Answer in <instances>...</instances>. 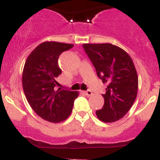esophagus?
<instances>
[{"instance_id": "34e87169", "label": "esophagus", "mask_w": 160, "mask_h": 160, "mask_svg": "<svg viewBox=\"0 0 160 160\" xmlns=\"http://www.w3.org/2000/svg\"><path fill=\"white\" fill-rule=\"evenodd\" d=\"M84 94H85V95H87V96H91V95H92V91H90V90H87V91H84Z\"/></svg>"}]
</instances>
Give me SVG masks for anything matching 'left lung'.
<instances>
[{"label":"left lung","mask_w":160,"mask_h":160,"mask_svg":"<svg viewBox=\"0 0 160 160\" xmlns=\"http://www.w3.org/2000/svg\"><path fill=\"white\" fill-rule=\"evenodd\" d=\"M82 47L96 70L97 76L108 83L102 95L104 104L96 116L103 122H114L129 112L137 97L138 78L131 57L111 43H84Z\"/></svg>","instance_id":"obj_1"}]
</instances>
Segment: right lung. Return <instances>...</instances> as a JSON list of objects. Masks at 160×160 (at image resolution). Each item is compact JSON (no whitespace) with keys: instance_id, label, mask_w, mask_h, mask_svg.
Listing matches in <instances>:
<instances>
[{"instance_id":"1","label":"right lung","mask_w":160,"mask_h":160,"mask_svg":"<svg viewBox=\"0 0 160 160\" xmlns=\"http://www.w3.org/2000/svg\"><path fill=\"white\" fill-rule=\"evenodd\" d=\"M73 44L44 42L27 57L22 72V88L27 101L39 117L58 123L68 118L73 110L78 91L56 90V79L61 73L58 58Z\"/></svg>"}]
</instances>
